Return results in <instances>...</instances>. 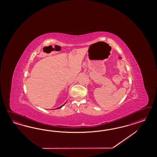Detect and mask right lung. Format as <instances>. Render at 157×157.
<instances>
[{
  "instance_id": "obj_1",
  "label": "right lung",
  "mask_w": 157,
  "mask_h": 157,
  "mask_svg": "<svg viewBox=\"0 0 157 157\" xmlns=\"http://www.w3.org/2000/svg\"><path fill=\"white\" fill-rule=\"evenodd\" d=\"M65 104H66V103H65ZM64 104L63 105H62V106H60V107H59V108H56V109H59V108H62V106H64Z\"/></svg>"
}]
</instances>
